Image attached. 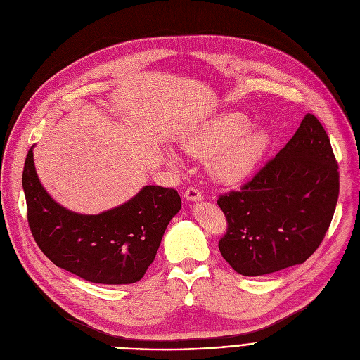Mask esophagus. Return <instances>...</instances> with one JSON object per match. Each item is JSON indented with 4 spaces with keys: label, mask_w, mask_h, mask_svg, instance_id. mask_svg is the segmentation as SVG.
<instances>
[{
    "label": "esophagus",
    "mask_w": 360,
    "mask_h": 360,
    "mask_svg": "<svg viewBox=\"0 0 360 360\" xmlns=\"http://www.w3.org/2000/svg\"><path fill=\"white\" fill-rule=\"evenodd\" d=\"M184 198L187 200H202L203 193L199 189H196V187H187L184 191Z\"/></svg>",
    "instance_id": "34e87169"
}]
</instances>
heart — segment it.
<instances>
[{"instance_id": "heart-1", "label": "heart", "mask_w": 360, "mask_h": 360, "mask_svg": "<svg viewBox=\"0 0 360 360\" xmlns=\"http://www.w3.org/2000/svg\"><path fill=\"white\" fill-rule=\"evenodd\" d=\"M269 134L252 127L238 112L222 114L187 142L193 157L207 160L211 176L224 184H236L253 173L269 148Z\"/></svg>"}]
</instances>
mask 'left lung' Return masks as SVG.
<instances>
[{
    "instance_id": "obj_1",
    "label": "left lung",
    "mask_w": 360,
    "mask_h": 360,
    "mask_svg": "<svg viewBox=\"0 0 360 360\" xmlns=\"http://www.w3.org/2000/svg\"><path fill=\"white\" fill-rule=\"evenodd\" d=\"M340 191L327 131L306 114L292 139L238 191L219 195L227 219L218 248L230 266L256 277L303 264L322 243Z\"/></svg>"
}]
</instances>
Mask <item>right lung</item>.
I'll return each instance as SVG.
<instances>
[{
  "label": "right lung",
  "instance_id": "add662e5",
  "mask_svg": "<svg viewBox=\"0 0 360 360\" xmlns=\"http://www.w3.org/2000/svg\"><path fill=\"white\" fill-rule=\"evenodd\" d=\"M27 222L46 258L98 284L139 281L155 259L164 231L181 208L174 189L145 186L122 207L98 215L68 211L42 187L29 149L23 168Z\"/></svg>",
  "mask_w": 360,
  "mask_h": 360
}]
</instances>
